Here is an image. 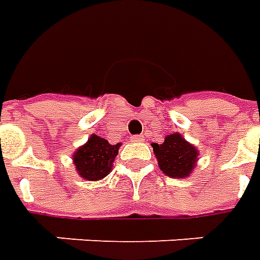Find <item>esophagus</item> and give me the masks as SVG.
<instances>
[{"instance_id":"esophagus-1","label":"esophagus","mask_w":260,"mask_h":260,"mask_svg":"<svg viewBox=\"0 0 260 260\" xmlns=\"http://www.w3.org/2000/svg\"><path fill=\"white\" fill-rule=\"evenodd\" d=\"M131 141L135 142V143H138V142H143L145 141V138H143V135H135L131 138Z\"/></svg>"}]
</instances>
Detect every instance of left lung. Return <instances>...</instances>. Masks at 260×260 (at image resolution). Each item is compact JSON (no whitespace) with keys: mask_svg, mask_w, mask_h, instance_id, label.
<instances>
[{"mask_svg":"<svg viewBox=\"0 0 260 260\" xmlns=\"http://www.w3.org/2000/svg\"><path fill=\"white\" fill-rule=\"evenodd\" d=\"M160 170L171 178H186L198 164V147L175 132L164 138L163 143H152Z\"/></svg>","mask_w":260,"mask_h":260,"instance_id":"1","label":"left lung"}]
</instances>
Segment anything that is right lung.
Segmentation results:
<instances>
[{"label": "right lung", "instance_id": "add662e5", "mask_svg": "<svg viewBox=\"0 0 260 260\" xmlns=\"http://www.w3.org/2000/svg\"><path fill=\"white\" fill-rule=\"evenodd\" d=\"M121 143L110 145L107 139L91 134L86 143L72 154L76 173L86 181H99L110 174Z\"/></svg>", "mask_w": 260, "mask_h": 260}]
</instances>
